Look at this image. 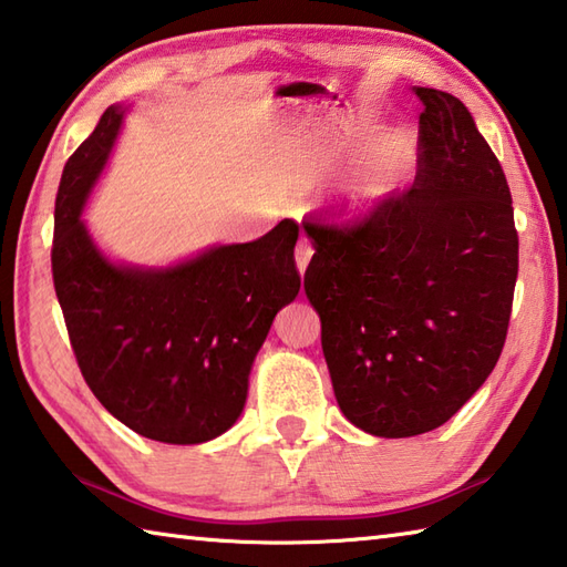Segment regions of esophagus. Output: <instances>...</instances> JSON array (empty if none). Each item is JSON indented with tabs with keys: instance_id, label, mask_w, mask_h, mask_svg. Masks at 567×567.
Returning <instances> with one entry per match:
<instances>
[{
	"instance_id": "obj_1",
	"label": "esophagus",
	"mask_w": 567,
	"mask_h": 567,
	"mask_svg": "<svg viewBox=\"0 0 567 567\" xmlns=\"http://www.w3.org/2000/svg\"><path fill=\"white\" fill-rule=\"evenodd\" d=\"M312 255H315L312 243L305 240V238L297 243V246H295V260H297V270L299 272L307 270V265H309V260H312Z\"/></svg>"
}]
</instances>
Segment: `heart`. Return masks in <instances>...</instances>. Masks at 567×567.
<instances>
[{
    "label": "heart",
    "instance_id": "heart-1",
    "mask_svg": "<svg viewBox=\"0 0 567 567\" xmlns=\"http://www.w3.org/2000/svg\"><path fill=\"white\" fill-rule=\"evenodd\" d=\"M405 154H408V142L403 135L385 137L379 147L371 152L369 162H365V169L357 186L353 204L371 206L375 202H381V198L391 192V184L395 179L398 169H401Z\"/></svg>",
    "mask_w": 567,
    "mask_h": 567
}]
</instances>
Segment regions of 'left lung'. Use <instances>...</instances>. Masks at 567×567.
Wrapping results in <instances>:
<instances>
[{
    "mask_svg": "<svg viewBox=\"0 0 567 567\" xmlns=\"http://www.w3.org/2000/svg\"><path fill=\"white\" fill-rule=\"evenodd\" d=\"M415 95L425 110L413 186L357 218L302 220L315 240L305 292L337 403L375 437L423 435L480 391L502 357L518 275L496 154L460 97Z\"/></svg>",
    "mask_w": 567,
    "mask_h": 567,
    "instance_id": "left-lung-1",
    "label": "left lung"
}]
</instances>
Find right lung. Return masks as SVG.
Wrapping results in <instances>:
<instances>
[{"mask_svg": "<svg viewBox=\"0 0 567 567\" xmlns=\"http://www.w3.org/2000/svg\"><path fill=\"white\" fill-rule=\"evenodd\" d=\"M120 122V110L107 107L65 162L51 248L55 297L78 369L107 413L142 437L198 445L243 413L255 353L299 292V226L285 218L258 240L210 248L169 270L107 262L81 210Z\"/></svg>", "mask_w": 567, "mask_h": 567, "instance_id": "obj_1", "label": "right lung"}]
</instances>
